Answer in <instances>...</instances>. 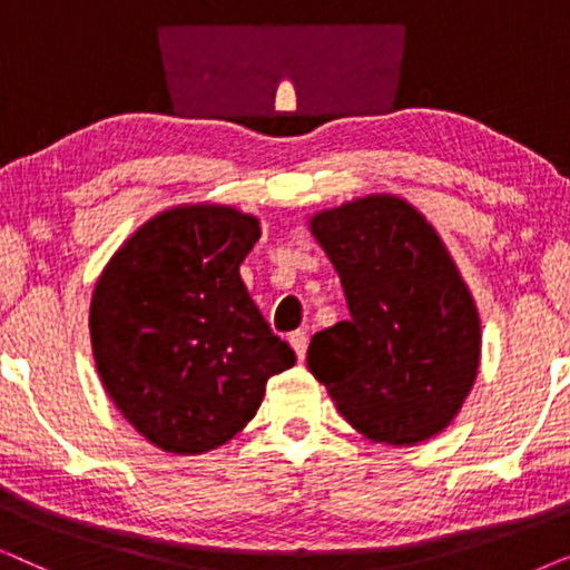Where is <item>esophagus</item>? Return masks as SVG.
Instances as JSON below:
<instances>
[{
    "instance_id": "34e87169",
    "label": "esophagus",
    "mask_w": 570,
    "mask_h": 570,
    "mask_svg": "<svg viewBox=\"0 0 570 570\" xmlns=\"http://www.w3.org/2000/svg\"><path fill=\"white\" fill-rule=\"evenodd\" d=\"M287 340H291V345H293V350H295V355H298V361H303V357H306V347H308L306 332H303V330L293 332Z\"/></svg>"
}]
</instances>
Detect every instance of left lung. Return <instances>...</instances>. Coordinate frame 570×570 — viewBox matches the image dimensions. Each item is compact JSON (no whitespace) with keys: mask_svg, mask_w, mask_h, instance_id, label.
Returning <instances> with one entry per match:
<instances>
[{"mask_svg":"<svg viewBox=\"0 0 570 570\" xmlns=\"http://www.w3.org/2000/svg\"><path fill=\"white\" fill-rule=\"evenodd\" d=\"M350 318L316 332L308 371L371 441L412 446L441 433L480 365V316L456 264L415 207L365 197L311 220Z\"/></svg>","mask_w":570,"mask_h":570,"instance_id":"8db88e82","label":"left lung"}]
</instances>
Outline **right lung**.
Wrapping results in <instances>:
<instances>
[{
    "label": "right lung",
    "instance_id": "right-lung-1",
    "mask_svg": "<svg viewBox=\"0 0 570 570\" xmlns=\"http://www.w3.org/2000/svg\"><path fill=\"white\" fill-rule=\"evenodd\" d=\"M256 217L233 207H174L108 262L90 303L92 355L121 415L168 454L230 441L264 386L295 363L240 279Z\"/></svg>",
    "mask_w": 570,
    "mask_h": 570
}]
</instances>
